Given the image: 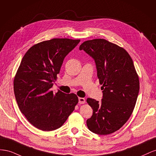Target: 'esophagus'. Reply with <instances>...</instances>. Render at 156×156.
<instances>
[{
    "mask_svg": "<svg viewBox=\"0 0 156 156\" xmlns=\"http://www.w3.org/2000/svg\"><path fill=\"white\" fill-rule=\"evenodd\" d=\"M86 102V100L83 99V98H82V97H79L78 98V103L80 104H84Z\"/></svg>",
    "mask_w": 156,
    "mask_h": 156,
    "instance_id": "34e87169",
    "label": "esophagus"
}]
</instances>
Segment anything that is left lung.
I'll use <instances>...</instances> for the list:
<instances>
[{"mask_svg":"<svg viewBox=\"0 0 156 156\" xmlns=\"http://www.w3.org/2000/svg\"><path fill=\"white\" fill-rule=\"evenodd\" d=\"M79 49L95 61L97 77L103 85L100 102L87 99L93 109L87 126L97 135L111 134L130 118L139 95V80L133 60L123 48L105 39L86 41Z\"/></svg>","mask_w":156,"mask_h":156,"instance_id":"obj_1","label":"left lung"}]
</instances>
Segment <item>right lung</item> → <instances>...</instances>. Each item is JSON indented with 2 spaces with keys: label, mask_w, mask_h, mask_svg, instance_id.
I'll return each instance as SVG.
<instances>
[{
  "label": "right lung",
  "mask_w": 156,
  "mask_h": 156,
  "mask_svg": "<svg viewBox=\"0 0 156 156\" xmlns=\"http://www.w3.org/2000/svg\"><path fill=\"white\" fill-rule=\"evenodd\" d=\"M80 40L53 38L26 52L14 81L21 112L33 126L45 131L61 127L78 103L74 93L52 90L65 57Z\"/></svg>",
  "instance_id": "1"
}]
</instances>
